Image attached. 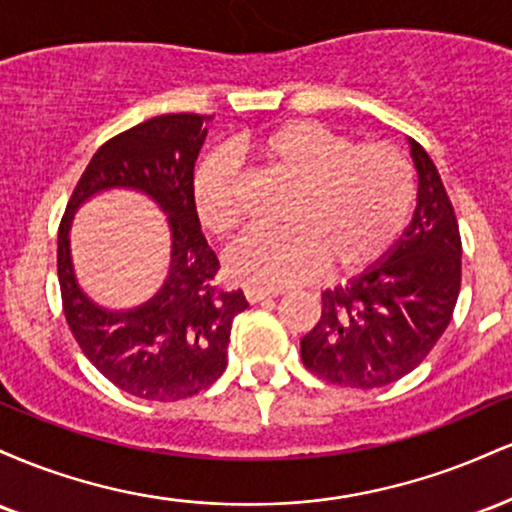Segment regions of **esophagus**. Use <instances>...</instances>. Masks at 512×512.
Listing matches in <instances>:
<instances>
[{
    "label": "esophagus",
    "mask_w": 512,
    "mask_h": 512,
    "mask_svg": "<svg viewBox=\"0 0 512 512\" xmlns=\"http://www.w3.org/2000/svg\"><path fill=\"white\" fill-rule=\"evenodd\" d=\"M279 296L276 291H264V289H255V286H250V289H245V298H248L250 303H264V301H272V298Z\"/></svg>",
    "instance_id": "esophagus-1"
}]
</instances>
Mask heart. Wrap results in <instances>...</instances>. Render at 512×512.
<instances>
[{
	"label": "heart",
	"instance_id": "heart-1",
	"mask_svg": "<svg viewBox=\"0 0 512 512\" xmlns=\"http://www.w3.org/2000/svg\"><path fill=\"white\" fill-rule=\"evenodd\" d=\"M238 156L289 190L279 231L255 233L228 252L226 272L240 284L281 289L320 269L356 274L380 260L407 223L414 182L395 146L354 144L325 125L293 120L252 134ZM192 204L211 238L238 231L243 182L231 156L211 154L199 163Z\"/></svg>",
	"mask_w": 512,
	"mask_h": 512
}]
</instances>
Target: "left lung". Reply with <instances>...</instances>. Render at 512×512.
Listing matches in <instances>:
<instances>
[{
	"instance_id": "8db88e82",
	"label": "left lung",
	"mask_w": 512,
	"mask_h": 512,
	"mask_svg": "<svg viewBox=\"0 0 512 512\" xmlns=\"http://www.w3.org/2000/svg\"><path fill=\"white\" fill-rule=\"evenodd\" d=\"M409 142L419 192L411 223L383 260L322 293L301 339L305 368L327 383L385 387L411 373L450 325L462 279L455 209L424 146Z\"/></svg>"
}]
</instances>
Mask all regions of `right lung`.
Listing matches in <instances>:
<instances>
[{
  "instance_id": "add662e5",
  "label": "right lung",
  "mask_w": 512,
  "mask_h": 512,
  "mask_svg": "<svg viewBox=\"0 0 512 512\" xmlns=\"http://www.w3.org/2000/svg\"><path fill=\"white\" fill-rule=\"evenodd\" d=\"M211 117L158 115L105 142L88 163L57 233V276L64 317L88 361L127 395L175 402L207 390L226 370L233 317L248 308L243 291H216L219 260L202 236L192 182ZM144 194L169 219V274L149 302L108 311L78 286L71 260L73 214L96 194Z\"/></svg>"
}]
</instances>
